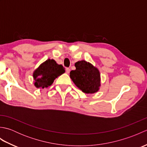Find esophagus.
<instances>
[{"label": "esophagus", "mask_w": 147, "mask_h": 147, "mask_svg": "<svg viewBox=\"0 0 147 147\" xmlns=\"http://www.w3.org/2000/svg\"><path fill=\"white\" fill-rule=\"evenodd\" d=\"M70 69L69 68V67H66L65 68V71H66V73H69V72H70Z\"/></svg>", "instance_id": "esophagus-1"}]
</instances>
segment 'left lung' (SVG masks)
I'll list each match as a JSON object with an SVG mask.
<instances>
[{"label": "left lung", "instance_id": "obj_1", "mask_svg": "<svg viewBox=\"0 0 147 147\" xmlns=\"http://www.w3.org/2000/svg\"><path fill=\"white\" fill-rule=\"evenodd\" d=\"M76 69L70 72V77L77 87L86 93L96 92L100 86L98 70L85 61L75 63Z\"/></svg>", "mask_w": 147, "mask_h": 147}]
</instances>
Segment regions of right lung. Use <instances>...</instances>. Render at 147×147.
I'll use <instances>...</instances> for the list:
<instances>
[{
  "label": "right lung",
  "instance_id": "1",
  "mask_svg": "<svg viewBox=\"0 0 147 147\" xmlns=\"http://www.w3.org/2000/svg\"><path fill=\"white\" fill-rule=\"evenodd\" d=\"M65 72L64 67L53 59H48L40 65L33 73L35 86L44 88L51 86L55 78Z\"/></svg>",
  "mask_w": 147,
  "mask_h": 147
}]
</instances>
